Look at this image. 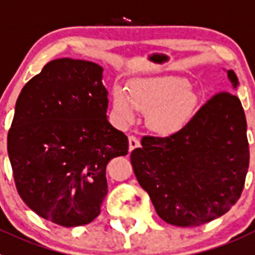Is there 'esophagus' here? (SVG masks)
I'll return each mask as SVG.
<instances>
[{
    "label": "esophagus",
    "mask_w": 255,
    "mask_h": 255,
    "mask_svg": "<svg viewBox=\"0 0 255 255\" xmlns=\"http://www.w3.org/2000/svg\"><path fill=\"white\" fill-rule=\"evenodd\" d=\"M128 142H129V151H133L134 148L139 147V141L137 137L129 136L128 137Z\"/></svg>",
    "instance_id": "esophagus-1"
}]
</instances>
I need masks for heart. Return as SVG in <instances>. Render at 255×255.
<instances>
[{
    "mask_svg": "<svg viewBox=\"0 0 255 255\" xmlns=\"http://www.w3.org/2000/svg\"><path fill=\"white\" fill-rule=\"evenodd\" d=\"M129 94L122 86L113 90V112L122 123L132 122L137 111L146 113V125L160 136H171L188 125L198 105V95L184 77L137 79Z\"/></svg>",
    "mask_w": 255,
    "mask_h": 255,
    "instance_id": "1",
    "label": "heart"
}]
</instances>
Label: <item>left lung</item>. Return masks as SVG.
I'll return each instance as SVG.
<instances>
[{"label": "left lung", "mask_w": 255, "mask_h": 255, "mask_svg": "<svg viewBox=\"0 0 255 255\" xmlns=\"http://www.w3.org/2000/svg\"><path fill=\"white\" fill-rule=\"evenodd\" d=\"M231 91L239 81L228 71ZM130 153L133 171L156 213L175 226H199L230 210L249 167L247 119L239 98L212 96L183 129L169 137L144 136Z\"/></svg>", "instance_id": "obj_1"}]
</instances>
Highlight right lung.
Listing matches in <instances>:
<instances>
[{"label":"right lung","mask_w":255,"mask_h":255,"mask_svg":"<svg viewBox=\"0 0 255 255\" xmlns=\"http://www.w3.org/2000/svg\"><path fill=\"white\" fill-rule=\"evenodd\" d=\"M104 68L59 58L22 88L7 134L16 189L31 211L65 228L100 213L105 169L128 152V138L108 121Z\"/></svg>","instance_id":"right-lung-1"}]
</instances>
